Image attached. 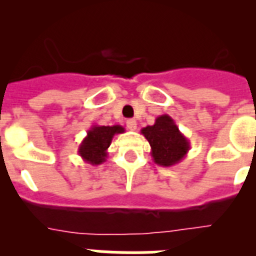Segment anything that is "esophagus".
I'll return each mask as SVG.
<instances>
[{"mask_svg":"<svg viewBox=\"0 0 256 256\" xmlns=\"http://www.w3.org/2000/svg\"><path fill=\"white\" fill-rule=\"evenodd\" d=\"M126 128H128L130 130H137V122L133 120V119L126 120Z\"/></svg>","mask_w":256,"mask_h":256,"instance_id":"34e87169","label":"esophagus"}]
</instances>
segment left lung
<instances>
[{
	"mask_svg": "<svg viewBox=\"0 0 256 256\" xmlns=\"http://www.w3.org/2000/svg\"><path fill=\"white\" fill-rule=\"evenodd\" d=\"M141 133L150 144L154 162L160 166L178 164L190 150L188 138L168 114L156 118L154 126H144Z\"/></svg>",
	"mask_w": 256,
	"mask_h": 256,
	"instance_id": "left-lung-1",
	"label": "left lung"
}]
</instances>
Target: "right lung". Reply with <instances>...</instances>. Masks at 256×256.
<instances>
[{
	"label": "right lung",
	"mask_w": 256,
	"mask_h": 256,
	"mask_svg": "<svg viewBox=\"0 0 256 256\" xmlns=\"http://www.w3.org/2000/svg\"><path fill=\"white\" fill-rule=\"evenodd\" d=\"M124 132L126 130L122 126H110L94 124L87 130V136L79 144V156L88 164H102L108 158V148L112 144V137Z\"/></svg>",
	"instance_id": "1"
}]
</instances>
